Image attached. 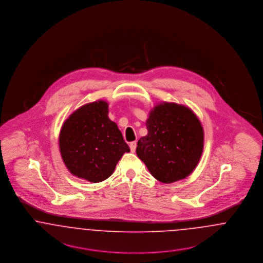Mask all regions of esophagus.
Masks as SVG:
<instances>
[{
    "mask_svg": "<svg viewBox=\"0 0 263 263\" xmlns=\"http://www.w3.org/2000/svg\"><path fill=\"white\" fill-rule=\"evenodd\" d=\"M129 146H130L131 152H135V150H136V146H137V143H136V142H131Z\"/></svg>",
    "mask_w": 263,
    "mask_h": 263,
    "instance_id": "esophagus-1",
    "label": "esophagus"
}]
</instances>
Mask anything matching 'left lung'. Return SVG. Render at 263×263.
Masks as SVG:
<instances>
[{
    "label": "left lung",
    "mask_w": 263,
    "mask_h": 263,
    "mask_svg": "<svg viewBox=\"0 0 263 263\" xmlns=\"http://www.w3.org/2000/svg\"><path fill=\"white\" fill-rule=\"evenodd\" d=\"M148 134L139 139L136 154L151 175L173 183L190 175L200 161L204 131L189 107L163 101L151 109Z\"/></svg>",
    "instance_id": "obj_1"
}]
</instances>
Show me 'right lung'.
Instances as JSON below:
<instances>
[{
    "label": "right lung",
    "instance_id": "right-lung-1",
    "mask_svg": "<svg viewBox=\"0 0 263 263\" xmlns=\"http://www.w3.org/2000/svg\"><path fill=\"white\" fill-rule=\"evenodd\" d=\"M59 149L68 171L93 183L108 178L124 153L130 152L108 117V103L101 100L84 104L65 120Z\"/></svg>",
    "mask_w": 263,
    "mask_h": 263
}]
</instances>
